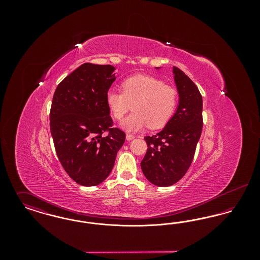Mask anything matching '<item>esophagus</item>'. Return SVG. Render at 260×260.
<instances>
[{
  "mask_svg": "<svg viewBox=\"0 0 260 260\" xmlns=\"http://www.w3.org/2000/svg\"><path fill=\"white\" fill-rule=\"evenodd\" d=\"M136 136H134V135H131V134H126V136H125V138H126V140L127 141H129V140H132V139H134Z\"/></svg>",
  "mask_w": 260,
  "mask_h": 260,
  "instance_id": "esophagus-1",
  "label": "esophagus"
}]
</instances>
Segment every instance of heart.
Listing matches in <instances>:
<instances>
[{"instance_id":"1","label":"heart","mask_w":260,"mask_h":260,"mask_svg":"<svg viewBox=\"0 0 260 260\" xmlns=\"http://www.w3.org/2000/svg\"><path fill=\"white\" fill-rule=\"evenodd\" d=\"M106 103L112 116L122 121L128 133L139 132L146 126L160 128L173 117L177 104V91L161 79L149 75H135L122 83V90L111 88L106 92Z\"/></svg>"}]
</instances>
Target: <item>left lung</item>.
I'll return each mask as SVG.
<instances>
[{"mask_svg": "<svg viewBox=\"0 0 260 260\" xmlns=\"http://www.w3.org/2000/svg\"><path fill=\"white\" fill-rule=\"evenodd\" d=\"M173 72L179 96L177 109L160 133L144 137L148 148L141 161L149 181L165 187L184 176L203 128V99L198 87L177 67H173Z\"/></svg>", "mask_w": 260, "mask_h": 260, "instance_id": "1", "label": "left lung"}]
</instances>
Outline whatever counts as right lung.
Returning <instances> with one entry per match:
<instances>
[{
  "label": "right lung",
  "mask_w": 260,
  "mask_h": 260,
  "mask_svg": "<svg viewBox=\"0 0 260 260\" xmlns=\"http://www.w3.org/2000/svg\"><path fill=\"white\" fill-rule=\"evenodd\" d=\"M115 67L84 63L57 86L50 108V134L68 175L83 186L99 185L111 173L125 135L112 127L106 92ZM108 132V136L103 134Z\"/></svg>",
  "instance_id": "1"
}]
</instances>
